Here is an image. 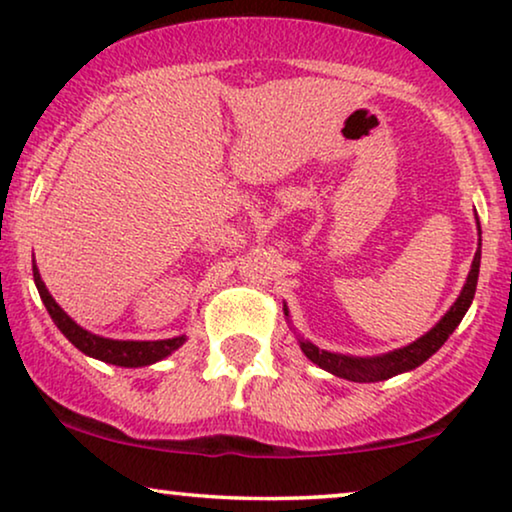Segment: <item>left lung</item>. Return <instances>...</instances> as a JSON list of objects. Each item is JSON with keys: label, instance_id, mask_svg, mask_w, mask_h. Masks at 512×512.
<instances>
[{"label": "left lung", "instance_id": "8db88e82", "mask_svg": "<svg viewBox=\"0 0 512 512\" xmlns=\"http://www.w3.org/2000/svg\"><path fill=\"white\" fill-rule=\"evenodd\" d=\"M478 251H475L471 272H468L464 289H461L459 298L454 300V305L445 312V317L438 321L436 326L431 328L429 333H424L422 338H417L410 345L401 349H394V352L380 354V356H349V354H338V352H326V349H319L312 345L310 340H303L298 335L300 349L312 363H317L319 368L328 370V373L335 377H342V380L352 382H382L389 380V377L408 373V370H415L422 366L426 359H431L433 354L438 352L440 347L445 345V340L454 333V328L461 324L468 307L473 303L475 286H478V275H480V254H482V233H480V221H478ZM284 314L289 317V307L284 303Z\"/></svg>", "mask_w": 512, "mask_h": 512}]
</instances>
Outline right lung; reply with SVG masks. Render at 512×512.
Listing matches in <instances>:
<instances>
[{
  "label": "right lung",
  "mask_w": 512,
  "mask_h": 512,
  "mask_svg": "<svg viewBox=\"0 0 512 512\" xmlns=\"http://www.w3.org/2000/svg\"><path fill=\"white\" fill-rule=\"evenodd\" d=\"M32 272H34V284H37L39 296L44 300L46 310L55 321V326H58L62 335H65V338L86 356H93V359L111 363V366L142 368L165 359V356H170L174 349H179L186 342V335H177V338H167V340H111V338H102V335L90 333L83 326L76 324V321L69 317L58 303H55L53 296L46 289L44 279L39 275L37 263H32Z\"/></svg>",
  "instance_id": "1"
}]
</instances>
